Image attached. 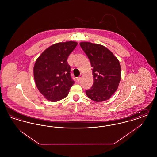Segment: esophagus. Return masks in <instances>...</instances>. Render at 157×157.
I'll list each match as a JSON object with an SVG mask.
<instances>
[{"mask_svg":"<svg viewBox=\"0 0 157 157\" xmlns=\"http://www.w3.org/2000/svg\"><path fill=\"white\" fill-rule=\"evenodd\" d=\"M81 76L78 77V78H77V81H79L81 80Z\"/></svg>","mask_w":157,"mask_h":157,"instance_id":"34e87169","label":"esophagus"}]
</instances>
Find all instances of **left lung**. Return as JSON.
<instances>
[{
  "label": "left lung",
  "instance_id": "obj_1",
  "mask_svg": "<svg viewBox=\"0 0 157 157\" xmlns=\"http://www.w3.org/2000/svg\"><path fill=\"white\" fill-rule=\"evenodd\" d=\"M80 46L92 67L94 83L90 90H86V94L94 101H105L112 97L119 86L121 79L120 62L103 45L81 42Z\"/></svg>",
  "mask_w": 157,
  "mask_h": 157
}]
</instances>
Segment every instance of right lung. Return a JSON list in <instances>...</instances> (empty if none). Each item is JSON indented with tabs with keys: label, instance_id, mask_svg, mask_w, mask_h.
Instances as JSON below:
<instances>
[{
	"label": "right lung",
	"instance_id": "add662e5",
	"mask_svg": "<svg viewBox=\"0 0 157 157\" xmlns=\"http://www.w3.org/2000/svg\"><path fill=\"white\" fill-rule=\"evenodd\" d=\"M77 44L71 40L55 44L45 49L35 62L33 76L36 86L49 101L57 102L67 97L74 83L67 59Z\"/></svg>",
	"mask_w": 157,
	"mask_h": 157
}]
</instances>
